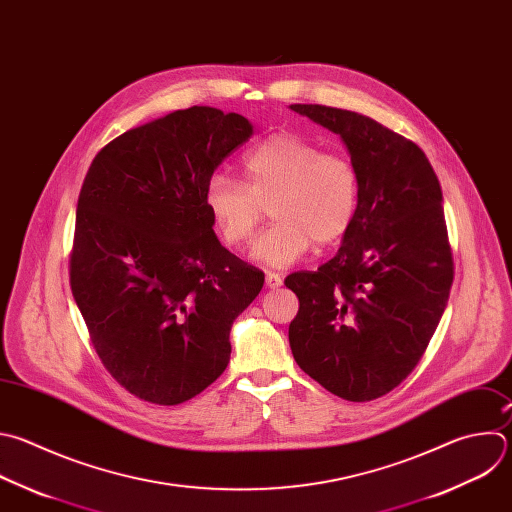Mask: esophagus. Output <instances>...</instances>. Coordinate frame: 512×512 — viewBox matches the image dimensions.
<instances>
[{"label":"esophagus","instance_id":"esophagus-1","mask_svg":"<svg viewBox=\"0 0 512 512\" xmlns=\"http://www.w3.org/2000/svg\"><path fill=\"white\" fill-rule=\"evenodd\" d=\"M281 283H283V279H281V275H279V273H271V271H267V273H265V285H267L269 289L281 287Z\"/></svg>","mask_w":512,"mask_h":512}]
</instances>
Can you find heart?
Instances as JSON below:
<instances>
[{
	"label": "heart",
	"mask_w": 512,
	"mask_h": 512,
	"mask_svg": "<svg viewBox=\"0 0 512 512\" xmlns=\"http://www.w3.org/2000/svg\"><path fill=\"white\" fill-rule=\"evenodd\" d=\"M243 185L215 175L205 187V207L225 245L245 247L265 209L275 223L255 243V257L289 267L313 243L342 239L358 211L360 175L354 162L287 132L273 134L243 156Z\"/></svg>",
	"instance_id": "heart-1"
}]
</instances>
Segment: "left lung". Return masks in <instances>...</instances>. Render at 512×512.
<instances>
[{
	"label": "left lung",
	"mask_w": 512,
	"mask_h": 512,
	"mask_svg": "<svg viewBox=\"0 0 512 512\" xmlns=\"http://www.w3.org/2000/svg\"><path fill=\"white\" fill-rule=\"evenodd\" d=\"M291 110L344 140L360 199L335 257L285 279L299 299L289 346L327 392L370 402L412 374L448 303L454 261L442 189L422 148L380 122L321 104Z\"/></svg>",
	"instance_id": "8db88e82"
}]
</instances>
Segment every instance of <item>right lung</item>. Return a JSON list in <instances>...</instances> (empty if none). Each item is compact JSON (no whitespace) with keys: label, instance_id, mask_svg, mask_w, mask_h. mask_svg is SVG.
Wrapping results in <instances>:
<instances>
[{"label":"right lung","instance_id":"add662e5","mask_svg":"<svg viewBox=\"0 0 512 512\" xmlns=\"http://www.w3.org/2000/svg\"><path fill=\"white\" fill-rule=\"evenodd\" d=\"M251 134L241 114L193 106L120 134L88 168L70 287L104 368L144 402L177 406L209 388L263 287L205 207L215 168Z\"/></svg>","mask_w":512,"mask_h":512}]
</instances>
